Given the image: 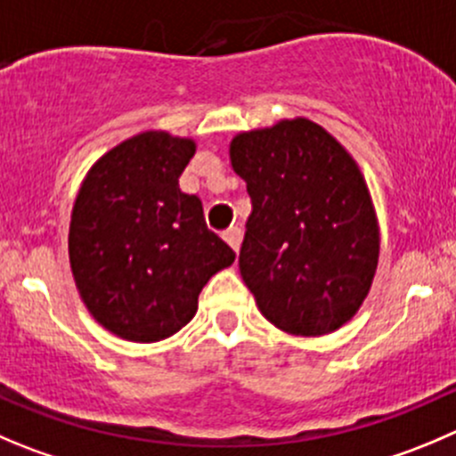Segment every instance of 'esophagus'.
<instances>
[{
	"label": "esophagus",
	"mask_w": 456,
	"mask_h": 456,
	"mask_svg": "<svg viewBox=\"0 0 456 456\" xmlns=\"http://www.w3.org/2000/svg\"><path fill=\"white\" fill-rule=\"evenodd\" d=\"M224 240L228 241V244H231V248L237 253V250H240V244H241V228H240V225H231V228L224 232Z\"/></svg>",
	"instance_id": "esophagus-1"
}]
</instances>
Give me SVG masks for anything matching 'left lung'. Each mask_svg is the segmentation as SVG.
I'll return each mask as SVG.
<instances>
[{
	"label": "left lung",
	"instance_id": "1",
	"mask_svg": "<svg viewBox=\"0 0 456 456\" xmlns=\"http://www.w3.org/2000/svg\"><path fill=\"white\" fill-rule=\"evenodd\" d=\"M232 170L246 181L240 271L268 322L324 336L365 302L379 266L374 203L349 151L306 118L237 134Z\"/></svg>",
	"mask_w": 456,
	"mask_h": 456
}]
</instances>
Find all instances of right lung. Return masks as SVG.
<instances>
[{
  "mask_svg": "<svg viewBox=\"0 0 456 456\" xmlns=\"http://www.w3.org/2000/svg\"><path fill=\"white\" fill-rule=\"evenodd\" d=\"M194 141L142 132L107 151L82 181L69 225L77 293L98 322L132 342L170 338L235 253L179 188Z\"/></svg>",
  "mask_w": 456,
  "mask_h": 456,
  "instance_id": "1",
  "label": "right lung"
}]
</instances>
